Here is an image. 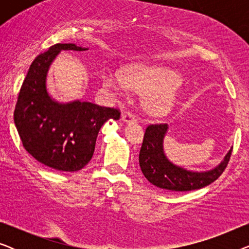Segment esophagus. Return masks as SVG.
<instances>
[{"label": "esophagus", "mask_w": 249, "mask_h": 249, "mask_svg": "<svg viewBox=\"0 0 249 249\" xmlns=\"http://www.w3.org/2000/svg\"><path fill=\"white\" fill-rule=\"evenodd\" d=\"M121 119H122V121L127 122V124H130V122L136 121V117L132 113H130V112H122Z\"/></svg>", "instance_id": "obj_1"}]
</instances>
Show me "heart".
I'll list each match as a JSON object with an SVG mask.
<instances>
[{
	"instance_id": "1",
	"label": "heart",
	"mask_w": 249,
	"mask_h": 249,
	"mask_svg": "<svg viewBox=\"0 0 249 249\" xmlns=\"http://www.w3.org/2000/svg\"><path fill=\"white\" fill-rule=\"evenodd\" d=\"M181 83L177 71L166 67L136 64L124 73L120 70L105 69L102 84L107 91L115 95L124 93L129 87L146 91L145 107L153 114H165L175 103V89Z\"/></svg>"
}]
</instances>
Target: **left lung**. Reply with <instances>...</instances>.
Returning <instances> with one entry per match:
<instances>
[{
	"instance_id": "8db88e82",
	"label": "left lung",
	"mask_w": 249,
	"mask_h": 249,
	"mask_svg": "<svg viewBox=\"0 0 249 249\" xmlns=\"http://www.w3.org/2000/svg\"><path fill=\"white\" fill-rule=\"evenodd\" d=\"M166 131V124H149L145 130L139 152V165L142 175L152 185L171 192H190L210 185L222 175L230 160L232 147L214 169L203 172L188 171L173 164L165 156L163 139Z\"/></svg>"
}]
</instances>
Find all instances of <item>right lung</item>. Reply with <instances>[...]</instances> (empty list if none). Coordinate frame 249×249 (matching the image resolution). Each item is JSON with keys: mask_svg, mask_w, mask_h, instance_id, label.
<instances>
[{"mask_svg": "<svg viewBox=\"0 0 249 249\" xmlns=\"http://www.w3.org/2000/svg\"><path fill=\"white\" fill-rule=\"evenodd\" d=\"M76 44H55L30 64L16 104L15 124L23 147L42 164L57 171H79L94 154L98 131L117 108L90 102L60 103L50 96L47 72L61 51H86Z\"/></svg>", "mask_w": 249, "mask_h": 249, "instance_id": "1", "label": "right lung"}]
</instances>
